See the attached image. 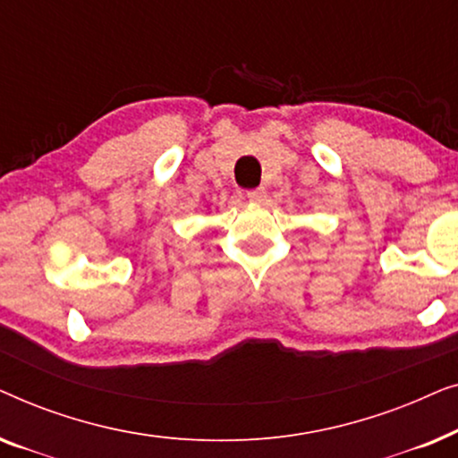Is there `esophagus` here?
Segmentation results:
<instances>
[{
  "instance_id": "obj_1",
  "label": "esophagus",
  "mask_w": 458,
  "mask_h": 458,
  "mask_svg": "<svg viewBox=\"0 0 458 458\" xmlns=\"http://www.w3.org/2000/svg\"><path fill=\"white\" fill-rule=\"evenodd\" d=\"M246 196H248L250 202H262V199L267 198V190H265V187H256V190H250Z\"/></svg>"
}]
</instances>
